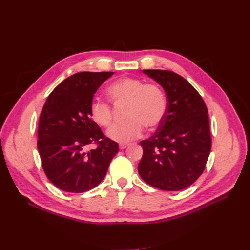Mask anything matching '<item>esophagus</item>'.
<instances>
[{"label":"esophagus","instance_id":"esophagus-1","mask_svg":"<svg viewBox=\"0 0 250 250\" xmlns=\"http://www.w3.org/2000/svg\"><path fill=\"white\" fill-rule=\"evenodd\" d=\"M128 146V144H120L119 145V148L120 149H125Z\"/></svg>","mask_w":250,"mask_h":250}]
</instances>
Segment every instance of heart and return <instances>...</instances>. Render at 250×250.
Segmentation results:
<instances>
[{
  "label": "heart",
  "mask_w": 250,
  "mask_h": 250,
  "mask_svg": "<svg viewBox=\"0 0 250 250\" xmlns=\"http://www.w3.org/2000/svg\"><path fill=\"white\" fill-rule=\"evenodd\" d=\"M116 104H127V121L113 126L108 136L118 142H128L140 137L146 126L154 130L165 120L167 113V98L164 90L153 83H146L137 78L124 77L115 81L108 88ZM92 120L103 128H109L114 120L111 104L101 99L90 104Z\"/></svg>",
  "instance_id": "b5f03b06"
}]
</instances>
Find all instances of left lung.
I'll use <instances>...</instances> for the list:
<instances>
[{"instance_id":"left-lung-1","label":"left lung","mask_w":250,"mask_h":250,"mask_svg":"<svg viewBox=\"0 0 250 250\" xmlns=\"http://www.w3.org/2000/svg\"><path fill=\"white\" fill-rule=\"evenodd\" d=\"M165 89L167 113L154 134L140 141L138 173L148 185L178 191L194 183L208 159L211 138L207 105L182 76L168 70H144Z\"/></svg>"}]
</instances>
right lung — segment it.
<instances>
[{"label":"right lung","instance_id":"add662e5","mask_svg":"<svg viewBox=\"0 0 250 250\" xmlns=\"http://www.w3.org/2000/svg\"><path fill=\"white\" fill-rule=\"evenodd\" d=\"M113 72H79L47 97L39 121L38 148L42 169L56 187L81 193L98 186L119 150L91 120L94 93ZM89 144L97 149L88 152Z\"/></svg>","mask_w":250,"mask_h":250}]
</instances>
